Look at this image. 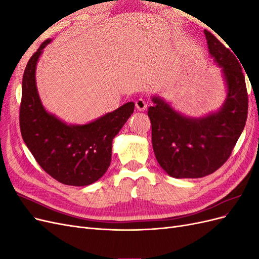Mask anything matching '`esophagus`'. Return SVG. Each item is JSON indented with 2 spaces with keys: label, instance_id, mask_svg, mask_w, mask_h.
<instances>
[{
  "label": "esophagus",
  "instance_id": "esophagus-1",
  "mask_svg": "<svg viewBox=\"0 0 259 259\" xmlns=\"http://www.w3.org/2000/svg\"><path fill=\"white\" fill-rule=\"evenodd\" d=\"M135 105H136V108L138 109L139 111H144V110H146V109H147V106H148V104L146 103L145 99H143V98H139V99H137V100H136V103H135Z\"/></svg>",
  "mask_w": 259,
  "mask_h": 259
}]
</instances>
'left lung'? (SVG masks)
Listing matches in <instances>:
<instances>
[{"instance_id": "obj_1", "label": "left lung", "mask_w": 259, "mask_h": 259, "mask_svg": "<svg viewBox=\"0 0 259 259\" xmlns=\"http://www.w3.org/2000/svg\"><path fill=\"white\" fill-rule=\"evenodd\" d=\"M208 52L222 68L227 98L221 110L206 116L188 117L153 96L149 107L152 147L160 166L175 178H201L214 173L228 160L244 130L248 96L245 76L236 56L204 30Z\"/></svg>"}]
</instances>
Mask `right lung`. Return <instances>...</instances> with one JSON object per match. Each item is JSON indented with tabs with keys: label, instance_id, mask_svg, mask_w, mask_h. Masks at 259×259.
I'll return each mask as SVG.
<instances>
[{
	"label": "right lung",
	"instance_id": "right-lung-1",
	"mask_svg": "<svg viewBox=\"0 0 259 259\" xmlns=\"http://www.w3.org/2000/svg\"><path fill=\"white\" fill-rule=\"evenodd\" d=\"M44 41L28 61L22 77L19 111L23 142L46 173L69 186H88L110 166L112 140L134 112L133 101L84 125L62 122L45 110L38 97L35 69Z\"/></svg>",
	"mask_w": 259,
	"mask_h": 259
}]
</instances>
